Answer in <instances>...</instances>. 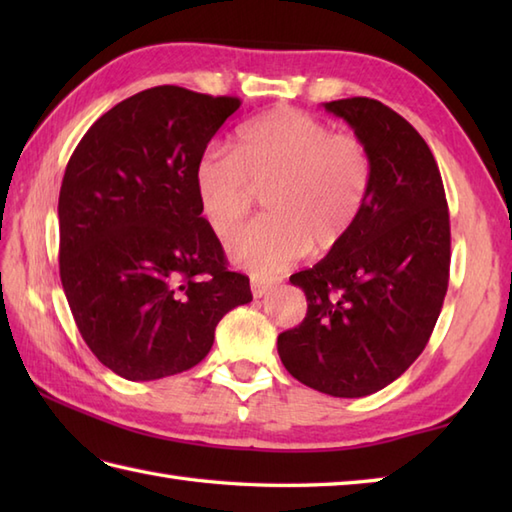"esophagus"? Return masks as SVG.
<instances>
[{
    "label": "esophagus",
    "instance_id": "1",
    "mask_svg": "<svg viewBox=\"0 0 512 512\" xmlns=\"http://www.w3.org/2000/svg\"><path fill=\"white\" fill-rule=\"evenodd\" d=\"M250 288H253V297H255V299H259V297L268 295V292L273 290L275 286H273V281H266V279H257V277H253V281H250Z\"/></svg>",
    "mask_w": 512,
    "mask_h": 512
}]
</instances>
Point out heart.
Masks as SVG:
<instances>
[{
    "label": "heart",
    "instance_id": "heart-1",
    "mask_svg": "<svg viewBox=\"0 0 512 512\" xmlns=\"http://www.w3.org/2000/svg\"><path fill=\"white\" fill-rule=\"evenodd\" d=\"M193 187L211 231L233 237L266 193L268 220L228 246L237 266L277 275L308 250H332L352 233L372 189V156L361 138L297 107H279L239 129L233 154L209 149Z\"/></svg>",
    "mask_w": 512,
    "mask_h": 512
}]
</instances>
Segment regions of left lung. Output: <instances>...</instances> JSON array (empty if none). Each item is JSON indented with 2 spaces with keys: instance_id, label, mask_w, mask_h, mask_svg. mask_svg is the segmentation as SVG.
Segmentation results:
<instances>
[{
  "instance_id": "left-lung-1",
  "label": "left lung",
  "mask_w": 512,
  "mask_h": 512,
  "mask_svg": "<svg viewBox=\"0 0 512 512\" xmlns=\"http://www.w3.org/2000/svg\"><path fill=\"white\" fill-rule=\"evenodd\" d=\"M372 156V189L352 233L290 277L308 312L279 334L281 363L336 398L387 387L422 354L449 286L451 226L429 145L391 107L365 96L323 103Z\"/></svg>"
}]
</instances>
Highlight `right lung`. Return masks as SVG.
<instances>
[{"label":"right lung","mask_w":512,"mask_h":512,"mask_svg":"<svg viewBox=\"0 0 512 512\" xmlns=\"http://www.w3.org/2000/svg\"><path fill=\"white\" fill-rule=\"evenodd\" d=\"M242 101L158 85L114 105L76 145L59 193V273L92 354L127 380L209 354L253 301L202 217L195 162Z\"/></svg>","instance_id":"add662e5"}]
</instances>
